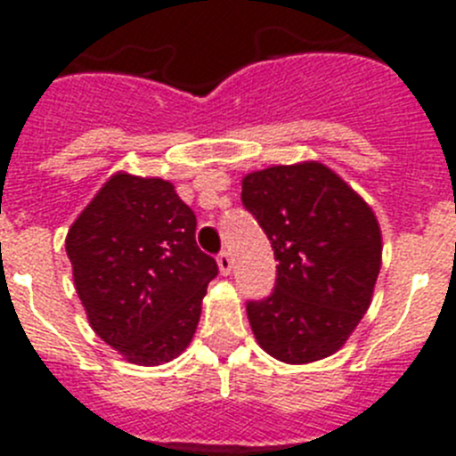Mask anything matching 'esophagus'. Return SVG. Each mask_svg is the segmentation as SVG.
Returning <instances> with one entry per match:
<instances>
[{"instance_id": "1", "label": "esophagus", "mask_w": 456, "mask_h": 456, "mask_svg": "<svg viewBox=\"0 0 456 456\" xmlns=\"http://www.w3.org/2000/svg\"><path fill=\"white\" fill-rule=\"evenodd\" d=\"M216 265H219V272L224 273V276H228V273L232 272V257L231 253H221L219 257H216Z\"/></svg>"}]
</instances>
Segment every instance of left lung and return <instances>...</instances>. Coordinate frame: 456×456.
Here are the masks:
<instances>
[{"label":"left lung","instance_id":"obj_1","mask_svg":"<svg viewBox=\"0 0 456 456\" xmlns=\"http://www.w3.org/2000/svg\"><path fill=\"white\" fill-rule=\"evenodd\" d=\"M241 203L278 260L272 297L247 304L257 345L289 365L336 354L368 313L381 269L372 208L322 162L247 173Z\"/></svg>","mask_w":456,"mask_h":456}]
</instances>
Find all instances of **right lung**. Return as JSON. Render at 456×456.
I'll return each instance as SVG.
<instances>
[{"instance_id":"add662e5","label":"right lung","mask_w":456,"mask_h":456,"mask_svg":"<svg viewBox=\"0 0 456 456\" xmlns=\"http://www.w3.org/2000/svg\"><path fill=\"white\" fill-rule=\"evenodd\" d=\"M88 324L127 363L162 365L189 347L215 257L173 183L114 173L66 235Z\"/></svg>"}]
</instances>
